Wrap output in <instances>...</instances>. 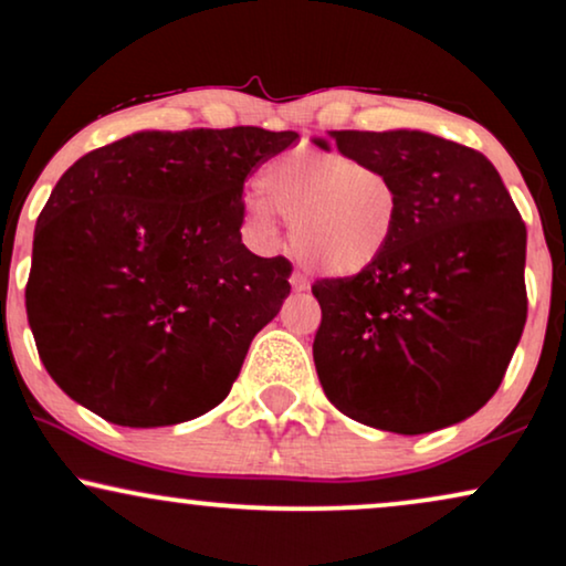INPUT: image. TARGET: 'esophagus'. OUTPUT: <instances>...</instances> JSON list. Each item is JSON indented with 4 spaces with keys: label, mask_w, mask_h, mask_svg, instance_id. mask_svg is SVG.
<instances>
[{
    "label": "esophagus",
    "mask_w": 566,
    "mask_h": 566,
    "mask_svg": "<svg viewBox=\"0 0 566 566\" xmlns=\"http://www.w3.org/2000/svg\"><path fill=\"white\" fill-rule=\"evenodd\" d=\"M290 284H292V290H297V292H303V290H308V276L305 274H301V271H292V276H290Z\"/></svg>",
    "instance_id": "esophagus-1"
}]
</instances>
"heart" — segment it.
Wrapping results in <instances>:
<instances>
[{
    "label": "heart",
    "instance_id": "b5f03b06",
    "mask_svg": "<svg viewBox=\"0 0 566 566\" xmlns=\"http://www.w3.org/2000/svg\"><path fill=\"white\" fill-rule=\"evenodd\" d=\"M261 197L248 202V229L276 240V213L290 221L292 250L308 269L353 276L382 261L403 218V192L377 163L337 149L292 147L263 166Z\"/></svg>",
    "mask_w": 566,
    "mask_h": 566
}]
</instances>
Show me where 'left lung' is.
<instances>
[{
  "mask_svg": "<svg viewBox=\"0 0 566 566\" xmlns=\"http://www.w3.org/2000/svg\"><path fill=\"white\" fill-rule=\"evenodd\" d=\"M326 134L398 179L403 218L377 265L313 282L324 395L398 434L464 421L499 390L527 318L520 210L472 147L424 132Z\"/></svg>",
  "mask_w": 566,
  "mask_h": 566,
  "instance_id": "obj_1",
  "label": "left lung"
}]
</instances>
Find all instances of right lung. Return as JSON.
I'll return each mask as SVG.
<instances>
[{
    "label": "right lung",
    "instance_id": "obj_1",
    "mask_svg": "<svg viewBox=\"0 0 566 566\" xmlns=\"http://www.w3.org/2000/svg\"><path fill=\"white\" fill-rule=\"evenodd\" d=\"M295 132H139L60 176L36 221L25 311L44 369L120 427L227 398L290 295L292 263L242 244L244 179Z\"/></svg>",
    "mask_w": 566,
    "mask_h": 566
}]
</instances>
